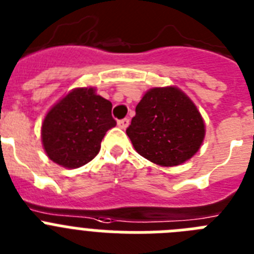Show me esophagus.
Instances as JSON below:
<instances>
[{"instance_id":"34e87169","label":"esophagus","mask_w":254,"mask_h":254,"mask_svg":"<svg viewBox=\"0 0 254 254\" xmlns=\"http://www.w3.org/2000/svg\"><path fill=\"white\" fill-rule=\"evenodd\" d=\"M118 127L120 129H127L129 127V119H123V120L118 121Z\"/></svg>"}]
</instances>
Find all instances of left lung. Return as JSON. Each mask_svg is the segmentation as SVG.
I'll return each mask as SVG.
<instances>
[{
	"mask_svg": "<svg viewBox=\"0 0 254 254\" xmlns=\"http://www.w3.org/2000/svg\"><path fill=\"white\" fill-rule=\"evenodd\" d=\"M127 134L140 156L158 166L173 167L199 151L206 125L193 101L169 85L145 92Z\"/></svg>",
	"mask_w": 254,
	"mask_h": 254,
	"instance_id": "left-lung-1",
	"label": "left lung"
}]
</instances>
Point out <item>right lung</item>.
I'll return each mask as SVG.
<instances>
[{
    "mask_svg": "<svg viewBox=\"0 0 254 254\" xmlns=\"http://www.w3.org/2000/svg\"><path fill=\"white\" fill-rule=\"evenodd\" d=\"M112 103L96 88H74L57 101L42 123L46 154L65 169H78L93 160L107 130L116 125Z\"/></svg>",
    "mask_w": 254,
    "mask_h": 254,
    "instance_id": "obj_1",
    "label": "right lung"
}]
</instances>
